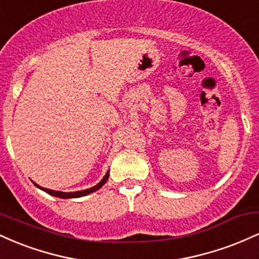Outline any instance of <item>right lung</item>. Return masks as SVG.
Returning a JSON list of instances; mask_svg holds the SVG:
<instances>
[{
  "label": "right lung",
  "instance_id": "obj_1",
  "mask_svg": "<svg viewBox=\"0 0 259 259\" xmlns=\"http://www.w3.org/2000/svg\"><path fill=\"white\" fill-rule=\"evenodd\" d=\"M108 177H109V171H107L105 177H103V179L101 180L100 183L97 184V185L92 186V187H90V189L81 190V191H75V192H62V191H53V190H50V189H45V187H41V186H38L37 184H35V183H34V184H35V185H36V186L38 187V189L44 190L45 192H47V194H49V195H52V196H55V197H59V198H76V197H81V196H86V195L91 194V192H95V191H97V190L101 189V187H102L103 185H105V184H106V181L108 180Z\"/></svg>",
  "mask_w": 259,
  "mask_h": 259
}]
</instances>
